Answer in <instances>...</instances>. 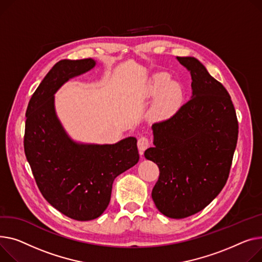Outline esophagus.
Listing matches in <instances>:
<instances>
[{"label": "esophagus", "instance_id": "esophagus-1", "mask_svg": "<svg viewBox=\"0 0 262 262\" xmlns=\"http://www.w3.org/2000/svg\"><path fill=\"white\" fill-rule=\"evenodd\" d=\"M138 148H139V152H140L141 155L143 154V151L146 149V148H148V146H149V140H148V138H146V137H141V138H139V140H138Z\"/></svg>", "mask_w": 262, "mask_h": 262}]
</instances>
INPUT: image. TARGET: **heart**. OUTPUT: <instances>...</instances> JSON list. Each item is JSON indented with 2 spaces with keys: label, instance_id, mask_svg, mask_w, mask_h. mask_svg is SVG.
<instances>
[{
  "label": "heart",
  "instance_id": "1",
  "mask_svg": "<svg viewBox=\"0 0 262 262\" xmlns=\"http://www.w3.org/2000/svg\"><path fill=\"white\" fill-rule=\"evenodd\" d=\"M167 80L168 78L164 74L157 75L152 79V82L148 89V94L151 96L159 94L162 89L164 90L155 102L151 110L152 116L157 119H164L169 117L176 111L181 100V91L179 85L175 82H170L166 86L165 85L167 83Z\"/></svg>",
  "mask_w": 262,
  "mask_h": 262
}]
</instances>
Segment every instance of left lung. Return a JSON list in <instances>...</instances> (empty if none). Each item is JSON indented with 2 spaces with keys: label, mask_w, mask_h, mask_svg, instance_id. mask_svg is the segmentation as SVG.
Here are the masks:
<instances>
[{
  "label": "left lung",
  "mask_w": 262,
  "mask_h": 262,
  "mask_svg": "<svg viewBox=\"0 0 262 262\" xmlns=\"http://www.w3.org/2000/svg\"><path fill=\"white\" fill-rule=\"evenodd\" d=\"M190 73L193 96L169 119L154 123L147 160L159 167L151 198L166 217L182 219L202 211L228 181L238 139L231 97L202 63L177 57Z\"/></svg>",
  "instance_id": "8db88e82"
}]
</instances>
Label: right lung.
I'll use <instances>...</instances> for the list:
<instances>
[{
	"instance_id": "add662e5",
	"label": "right lung",
	"mask_w": 262,
	"mask_h": 262,
	"mask_svg": "<svg viewBox=\"0 0 262 262\" xmlns=\"http://www.w3.org/2000/svg\"><path fill=\"white\" fill-rule=\"evenodd\" d=\"M93 59L61 60L33 93L26 111L24 150L34 180L49 204L87 221L110 204L114 180L139 161L137 139L82 144L68 137L55 111V94L69 79L91 71Z\"/></svg>"
}]
</instances>
